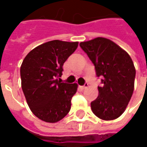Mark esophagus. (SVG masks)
I'll use <instances>...</instances> for the list:
<instances>
[{
	"instance_id": "obj_1",
	"label": "esophagus",
	"mask_w": 147,
	"mask_h": 147,
	"mask_svg": "<svg viewBox=\"0 0 147 147\" xmlns=\"http://www.w3.org/2000/svg\"><path fill=\"white\" fill-rule=\"evenodd\" d=\"M88 86H89V84H88V83H87V82H86V83H85V85H84V86H80V88H81V89H82V90H84V89H86V88H87V87H88Z\"/></svg>"
}]
</instances>
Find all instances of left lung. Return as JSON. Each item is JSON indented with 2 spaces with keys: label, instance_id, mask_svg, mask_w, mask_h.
<instances>
[{
  "label": "left lung",
  "instance_id": "left-lung-1",
  "mask_svg": "<svg viewBox=\"0 0 147 147\" xmlns=\"http://www.w3.org/2000/svg\"><path fill=\"white\" fill-rule=\"evenodd\" d=\"M80 48L101 77L99 96L91 102L93 113L100 119L113 120L125 111L134 90L136 70L130 56L115 42L105 38L82 42Z\"/></svg>",
  "mask_w": 147,
  "mask_h": 147
}]
</instances>
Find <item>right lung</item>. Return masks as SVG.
<instances>
[{
  "instance_id": "1",
  "label": "right lung",
  "mask_w": 147,
  "mask_h": 147,
  "mask_svg": "<svg viewBox=\"0 0 147 147\" xmlns=\"http://www.w3.org/2000/svg\"><path fill=\"white\" fill-rule=\"evenodd\" d=\"M78 42L53 40L34 48L20 67L23 92L29 109L47 123H57L71 109L77 84L61 82L63 64L76 51Z\"/></svg>"
}]
</instances>
